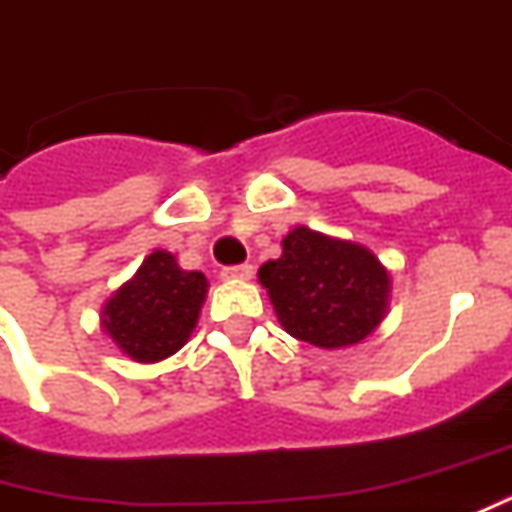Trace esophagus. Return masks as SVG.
<instances>
[{
    "instance_id": "34e87169",
    "label": "esophagus",
    "mask_w": 512,
    "mask_h": 512,
    "mask_svg": "<svg viewBox=\"0 0 512 512\" xmlns=\"http://www.w3.org/2000/svg\"><path fill=\"white\" fill-rule=\"evenodd\" d=\"M249 277H252V266L249 263L221 268V280H249Z\"/></svg>"
}]
</instances>
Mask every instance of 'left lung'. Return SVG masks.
<instances>
[{
  "instance_id": "8db88e82",
  "label": "left lung",
  "mask_w": 512,
  "mask_h": 512,
  "mask_svg": "<svg viewBox=\"0 0 512 512\" xmlns=\"http://www.w3.org/2000/svg\"><path fill=\"white\" fill-rule=\"evenodd\" d=\"M260 285L288 335L321 349L360 343L377 330L391 280L366 246L296 227L282 255L260 266Z\"/></svg>"
}]
</instances>
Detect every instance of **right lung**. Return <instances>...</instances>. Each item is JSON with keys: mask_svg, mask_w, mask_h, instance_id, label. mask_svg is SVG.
I'll use <instances>...</instances> for the list:
<instances>
[{"mask_svg": "<svg viewBox=\"0 0 512 512\" xmlns=\"http://www.w3.org/2000/svg\"><path fill=\"white\" fill-rule=\"evenodd\" d=\"M207 293L205 274L177 266L157 249L102 310V327L124 355L157 363L185 346Z\"/></svg>", "mask_w": 512, "mask_h": 512, "instance_id": "right-lung-1", "label": "right lung"}]
</instances>
